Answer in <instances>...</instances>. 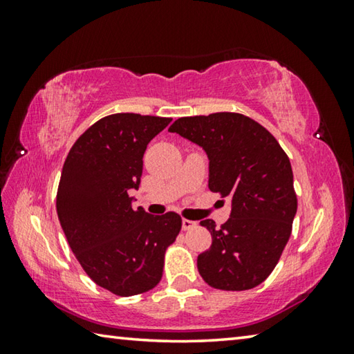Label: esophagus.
I'll return each instance as SVG.
<instances>
[{"label": "esophagus", "instance_id": "1", "mask_svg": "<svg viewBox=\"0 0 354 354\" xmlns=\"http://www.w3.org/2000/svg\"><path fill=\"white\" fill-rule=\"evenodd\" d=\"M195 226H196V221H192V220H187V218H183V230H184V231L194 230Z\"/></svg>", "mask_w": 354, "mask_h": 354}]
</instances>
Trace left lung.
<instances>
[{"label": "left lung", "instance_id": "8db88e82", "mask_svg": "<svg viewBox=\"0 0 354 354\" xmlns=\"http://www.w3.org/2000/svg\"><path fill=\"white\" fill-rule=\"evenodd\" d=\"M205 149L209 189L231 198L226 223L201 220L211 248L196 259L214 289L248 290L277 267L297 214L290 160L259 123L236 112L178 118L169 128Z\"/></svg>", "mask_w": 354, "mask_h": 354}]
</instances>
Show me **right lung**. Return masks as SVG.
Wrapping results in <instances>:
<instances>
[{
    "label": "right lung",
    "instance_id": "obj_1",
    "mask_svg": "<svg viewBox=\"0 0 354 354\" xmlns=\"http://www.w3.org/2000/svg\"><path fill=\"white\" fill-rule=\"evenodd\" d=\"M171 118L113 113L71 147L57 189V217L71 251L93 283L120 297L151 290L181 231L175 212L133 207L147 145Z\"/></svg>",
    "mask_w": 354,
    "mask_h": 354
}]
</instances>
